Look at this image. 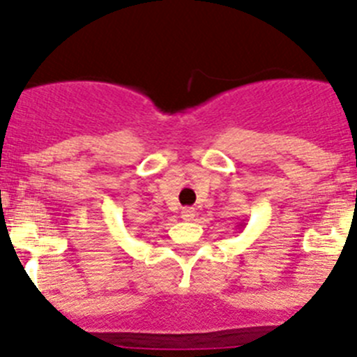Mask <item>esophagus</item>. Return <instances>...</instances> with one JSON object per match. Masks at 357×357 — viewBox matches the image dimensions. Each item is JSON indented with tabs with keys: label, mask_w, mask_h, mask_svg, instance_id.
<instances>
[{
	"label": "esophagus",
	"mask_w": 357,
	"mask_h": 357,
	"mask_svg": "<svg viewBox=\"0 0 357 357\" xmlns=\"http://www.w3.org/2000/svg\"><path fill=\"white\" fill-rule=\"evenodd\" d=\"M181 214H182V219H184V221H192L196 215V211L192 207H184L182 208Z\"/></svg>",
	"instance_id": "esophagus-1"
}]
</instances>
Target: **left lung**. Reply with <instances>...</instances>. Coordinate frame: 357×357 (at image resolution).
Returning <instances> with one entry per match:
<instances>
[{
  "instance_id": "1",
  "label": "left lung",
  "mask_w": 357,
  "mask_h": 357,
  "mask_svg": "<svg viewBox=\"0 0 357 357\" xmlns=\"http://www.w3.org/2000/svg\"><path fill=\"white\" fill-rule=\"evenodd\" d=\"M238 227H243V223H238Z\"/></svg>"
}]
</instances>
